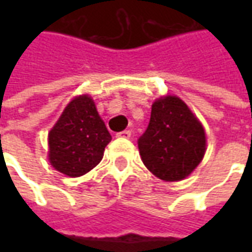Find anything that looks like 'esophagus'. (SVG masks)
<instances>
[{
    "instance_id": "esophagus-1",
    "label": "esophagus",
    "mask_w": 252,
    "mask_h": 252,
    "mask_svg": "<svg viewBox=\"0 0 252 252\" xmlns=\"http://www.w3.org/2000/svg\"><path fill=\"white\" fill-rule=\"evenodd\" d=\"M117 137H121V139H129L131 137V131H123L117 133Z\"/></svg>"
}]
</instances>
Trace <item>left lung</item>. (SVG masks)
I'll return each instance as SVG.
<instances>
[{"label": "left lung", "mask_w": 252, "mask_h": 252, "mask_svg": "<svg viewBox=\"0 0 252 252\" xmlns=\"http://www.w3.org/2000/svg\"><path fill=\"white\" fill-rule=\"evenodd\" d=\"M137 146L143 163L155 177L178 182L202 162L205 128L180 97L167 94L153 102L150 124Z\"/></svg>", "instance_id": "obj_1"}]
</instances>
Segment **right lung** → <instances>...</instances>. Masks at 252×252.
I'll return each instance as SVG.
<instances>
[{
    "instance_id": "obj_1",
    "label": "right lung",
    "mask_w": 252,
    "mask_h": 252,
    "mask_svg": "<svg viewBox=\"0 0 252 252\" xmlns=\"http://www.w3.org/2000/svg\"><path fill=\"white\" fill-rule=\"evenodd\" d=\"M112 140L92 95L81 94L66 105L48 132V160L67 177H81L94 169Z\"/></svg>"
}]
</instances>
